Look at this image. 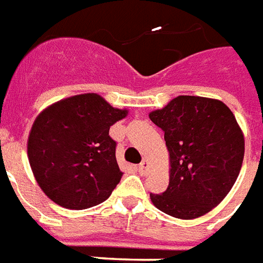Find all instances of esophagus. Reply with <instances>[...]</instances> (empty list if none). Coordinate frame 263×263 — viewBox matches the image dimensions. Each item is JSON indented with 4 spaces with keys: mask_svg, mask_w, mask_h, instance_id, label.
<instances>
[{
    "mask_svg": "<svg viewBox=\"0 0 263 263\" xmlns=\"http://www.w3.org/2000/svg\"><path fill=\"white\" fill-rule=\"evenodd\" d=\"M137 170H139L140 174H147V171L150 170V164H148V161H141Z\"/></svg>",
    "mask_w": 263,
    "mask_h": 263,
    "instance_id": "1",
    "label": "esophagus"
}]
</instances>
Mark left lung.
<instances>
[{
  "label": "left lung",
  "instance_id": "obj_1",
  "mask_svg": "<svg viewBox=\"0 0 263 263\" xmlns=\"http://www.w3.org/2000/svg\"><path fill=\"white\" fill-rule=\"evenodd\" d=\"M164 132L170 185L151 202L172 217L191 220L216 208L238 178L244 134L221 101L181 95L148 115Z\"/></svg>",
  "mask_w": 263,
  "mask_h": 263
}]
</instances>
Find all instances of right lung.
Segmentation results:
<instances>
[{
	"instance_id": "add662e5",
	"label": "right lung",
	"mask_w": 263,
	"mask_h": 263,
	"mask_svg": "<svg viewBox=\"0 0 263 263\" xmlns=\"http://www.w3.org/2000/svg\"><path fill=\"white\" fill-rule=\"evenodd\" d=\"M126 115L98 93L66 98L39 113L28 139V158L46 196L72 210L110 196L123 172L109 129Z\"/></svg>"
}]
</instances>
